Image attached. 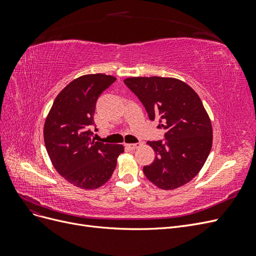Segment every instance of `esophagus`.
Here are the masks:
<instances>
[{
	"label": "esophagus",
	"mask_w": 256,
	"mask_h": 256,
	"mask_svg": "<svg viewBox=\"0 0 256 256\" xmlns=\"http://www.w3.org/2000/svg\"><path fill=\"white\" fill-rule=\"evenodd\" d=\"M142 145V143H134V144H126V147L129 150H134L136 148H138Z\"/></svg>",
	"instance_id": "1"
}]
</instances>
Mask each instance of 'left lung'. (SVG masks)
<instances>
[{
  "label": "left lung",
  "mask_w": 256,
  "mask_h": 256,
  "mask_svg": "<svg viewBox=\"0 0 256 256\" xmlns=\"http://www.w3.org/2000/svg\"><path fill=\"white\" fill-rule=\"evenodd\" d=\"M145 106L150 120H159L166 141H148L154 160L143 168L162 190L180 188L194 178L212 146V126L202 100L187 83L175 78L131 76L124 80Z\"/></svg>",
  "instance_id": "1"
}]
</instances>
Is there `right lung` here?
<instances>
[{"label": "right lung", "mask_w": 256, "mask_h": 256, "mask_svg": "<svg viewBox=\"0 0 256 256\" xmlns=\"http://www.w3.org/2000/svg\"><path fill=\"white\" fill-rule=\"evenodd\" d=\"M116 80L84 74L60 90L44 126V140L54 168L76 187L94 190L110 180L124 146L92 140L98 97Z\"/></svg>", "instance_id": "obj_1"}]
</instances>
